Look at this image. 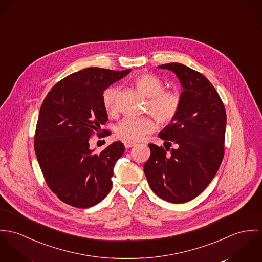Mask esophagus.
Here are the masks:
<instances>
[{
	"label": "esophagus",
	"instance_id": "obj_1",
	"mask_svg": "<svg viewBox=\"0 0 262 262\" xmlns=\"http://www.w3.org/2000/svg\"><path fill=\"white\" fill-rule=\"evenodd\" d=\"M123 145L125 146V148H129V147L134 146L136 144H135V143H132V142H123Z\"/></svg>",
	"mask_w": 262,
	"mask_h": 262
}]
</instances>
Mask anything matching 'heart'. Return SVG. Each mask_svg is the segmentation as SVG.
<instances>
[{
  "instance_id": "obj_1",
  "label": "heart",
  "mask_w": 262,
  "mask_h": 262,
  "mask_svg": "<svg viewBox=\"0 0 262 262\" xmlns=\"http://www.w3.org/2000/svg\"><path fill=\"white\" fill-rule=\"evenodd\" d=\"M134 83L148 98L146 110L163 124L174 119L181 107V96L178 92L165 90L164 82L150 73L139 74ZM118 88L111 86L102 93V105L108 115L117 112V96ZM156 127L151 117H125L117 123V137L125 142H139L145 135L154 132Z\"/></svg>"
}]
</instances>
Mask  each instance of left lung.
<instances>
[{"mask_svg": "<svg viewBox=\"0 0 262 262\" xmlns=\"http://www.w3.org/2000/svg\"><path fill=\"white\" fill-rule=\"evenodd\" d=\"M178 77L182 92L181 107L159 137L168 147L148 145L150 157L144 171L154 193L171 203H185L199 194L213 180L224 156L226 112L211 82L180 63L158 66ZM177 145L170 154L166 150Z\"/></svg>", "mask_w": 262, "mask_h": 262, "instance_id": "1", "label": "left lung"}]
</instances>
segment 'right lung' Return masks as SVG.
<instances>
[{
	"label": "right lung",
	"mask_w": 262,
	"mask_h": 262,
	"mask_svg": "<svg viewBox=\"0 0 262 262\" xmlns=\"http://www.w3.org/2000/svg\"><path fill=\"white\" fill-rule=\"evenodd\" d=\"M132 70L97 67L74 72L55 84L38 117L35 152L49 188L64 203L89 208L110 193L124 145L115 142L96 154L89 138L108 120L102 105L106 88Z\"/></svg>",
	"instance_id": "1"
}]
</instances>
